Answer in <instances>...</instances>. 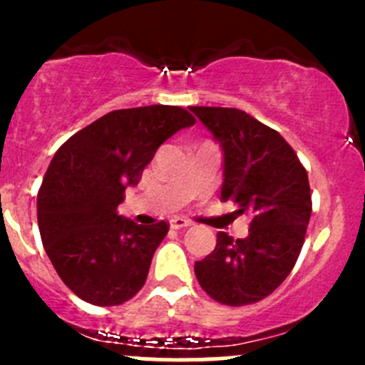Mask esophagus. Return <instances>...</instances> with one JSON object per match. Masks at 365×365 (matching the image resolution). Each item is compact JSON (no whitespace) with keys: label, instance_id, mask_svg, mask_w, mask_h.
Returning <instances> with one entry per match:
<instances>
[{"label":"esophagus","instance_id":"obj_1","mask_svg":"<svg viewBox=\"0 0 365 365\" xmlns=\"http://www.w3.org/2000/svg\"><path fill=\"white\" fill-rule=\"evenodd\" d=\"M169 226H171V230H183V227H189L190 226V220L187 219H182V217H176V219H171L169 220Z\"/></svg>","mask_w":365,"mask_h":365}]
</instances>
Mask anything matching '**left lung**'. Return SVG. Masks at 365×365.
I'll use <instances>...</instances> for the list:
<instances>
[{"mask_svg":"<svg viewBox=\"0 0 365 365\" xmlns=\"http://www.w3.org/2000/svg\"><path fill=\"white\" fill-rule=\"evenodd\" d=\"M190 111L219 141L224 155L222 201L252 217L245 238L217 233V245L196 261L197 282L219 304L249 305L282 284L295 267L312 212L307 171L286 139L235 108Z\"/></svg>","mask_w":365,"mask_h":365,"instance_id":"1","label":"left lung"}]
</instances>
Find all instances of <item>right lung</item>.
<instances>
[{
	"mask_svg": "<svg viewBox=\"0 0 365 365\" xmlns=\"http://www.w3.org/2000/svg\"><path fill=\"white\" fill-rule=\"evenodd\" d=\"M196 118L178 106L118 109L61 145L36 197L43 249L61 281L101 307L145 286L168 222L143 226L116 213L157 148Z\"/></svg>",
	"mask_w": 365,
	"mask_h": 365,
	"instance_id": "obj_1",
	"label": "right lung"
}]
</instances>
